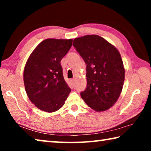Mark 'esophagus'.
Returning a JSON list of instances; mask_svg holds the SVG:
<instances>
[{
	"instance_id": "esophagus-1",
	"label": "esophagus",
	"mask_w": 151,
	"mask_h": 151,
	"mask_svg": "<svg viewBox=\"0 0 151 151\" xmlns=\"http://www.w3.org/2000/svg\"><path fill=\"white\" fill-rule=\"evenodd\" d=\"M71 82H72L73 85H75V78H73V79H71Z\"/></svg>"
}]
</instances>
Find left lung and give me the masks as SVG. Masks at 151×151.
Segmentation results:
<instances>
[{
  "instance_id": "8db88e82",
  "label": "left lung",
  "mask_w": 151,
  "mask_h": 151,
  "mask_svg": "<svg viewBox=\"0 0 151 151\" xmlns=\"http://www.w3.org/2000/svg\"><path fill=\"white\" fill-rule=\"evenodd\" d=\"M73 45L86 65L87 85L81 96L95 111H106L118 100L123 86L125 70L119 50L96 35L76 38Z\"/></svg>"
}]
</instances>
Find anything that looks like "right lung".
Listing matches in <instances>:
<instances>
[{
  "mask_svg": "<svg viewBox=\"0 0 151 151\" xmlns=\"http://www.w3.org/2000/svg\"><path fill=\"white\" fill-rule=\"evenodd\" d=\"M72 43V39H45L27 61L23 75L25 91L30 101L43 111H58L70 93L63 77L60 61Z\"/></svg>",
  "mask_w": 151,
  "mask_h": 151,
  "instance_id": "right-lung-1",
  "label": "right lung"
}]
</instances>
